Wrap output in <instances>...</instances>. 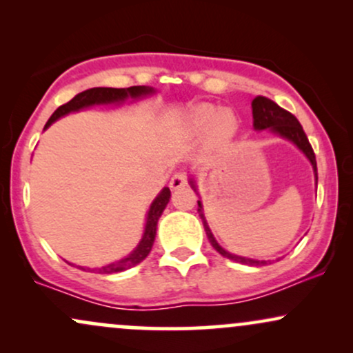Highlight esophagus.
I'll use <instances>...</instances> for the list:
<instances>
[{
	"instance_id": "34e87169",
	"label": "esophagus",
	"mask_w": 353,
	"mask_h": 353,
	"mask_svg": "<svg viewBox=\"0 0 353 353\" xmlns=\"http://www.w3.org/2000/svg\"><path fill=\"white\" fill-rule=\"evenodd\" d=\"M185 184H188V177H185V174L184 172H176L171 177L169 188H171L172 190H179L182 188H185Z\"/></svg>"
}]
</instances>
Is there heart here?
<instances>
[{
  "label": "heart",
  "instance_id": "heart-1",
  "mask_svg": "<svg viewBox=\"0 0 353 353\" xmlns=\"http://www.w3.org/2000/svg\"><path fill=\"white\" fill-rule=\"evenodd\" d=\"M188 124L194 132H204L210 127L217 141H228L236 132V117L229 111H219L212 106H197L188 116Z\"/></svg>",
  "mask_w": 353,
  "mask_h": 353
}]
</instances>
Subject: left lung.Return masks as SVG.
<instances>
[{"label":"left lung","instance_id":"1","mask_svg":"<svg viewBox=\"0 0 353 353\" xmlns=\"http://www.w3.org/2000/svg\"><path fill=\"white\" fill-rule=\"evenodd\" d=\"M252 117H254L255 131H264V129H269V131L274 132L275 136L290 141V143L301 149V151L303 152V156L310 161L312 169H314L315 184H317V179H319L317 177V161H315L314 149H312L309 139H307L305 132H303L302 125L297 121V117H295L294 114H290V112L285 111V109H282L279 104H275L274 101L264 98V96H257V98L252 101ZM189 184H190V188L194 189V192H197L196 179H194V177H189ZM197 205H199L197 212H199V216L202 219V224H204L205 234H208L210 245H212L219 254L230 259V261L241 262V264H245V265H255V267L267 265V261H257V259H249V257H242V255L230 254L224 249V247L219 245V242L216 241V237L212 236V232H210L208 221H205V217H204V208H202V202L197 201Z\"/></svg>","mask_w":353,"mask_h":353}]
</instances>
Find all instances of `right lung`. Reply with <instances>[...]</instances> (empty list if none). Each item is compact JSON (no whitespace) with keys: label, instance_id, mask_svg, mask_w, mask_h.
Instances as JSON below:
<instances>
[{"label":"right lung","instance_id":"obj_1","mask_svg":"<svg viewBox=\"0 0 353 353\" xmlns=\"http://www.w3.org/2000/svg\"><path fill=\"white\" fill-rule=\"evenodd\" d=\"M156 92V89L149 86H131V88H91L86 91L79 92L72 98L70 103L63 104L52 112V116L48 119L44 129H48L50 125L58 121L59 117L70 114V112L81 111V109H86L91 106H101V104H121L125 99H141L144 96H151ZM169 199H171V190L169 188H164L157 194L156 199L152 201L151 208L148 210V216H145V225H144V234L141 237L139 244L131 254L125 255V257L119 259V261L111 262V264L99 267V274H112V272H123L125 269H131L143 262L151 252L154 239H156V229H157V221H159L161 214L164 212L165 205H168ZM79 267V265H78ZM84 269V267H79Z\"/></svg>","mask_w":353,"mask_h":353}]
</instances>
